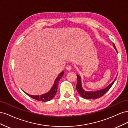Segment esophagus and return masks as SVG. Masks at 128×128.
Instances as JSON below:
<instances>
[{
  "mask_svg": "<svg viewBox=\"0 0 128 128\" xmlns=\"http://www.w3.org/2000/svg\"><path fill=\"white\" fill-rule=\"evenodd\" d=\"M72 69V66L70 64H68L66 66V69L67 70H70Z\"/></svg>",
  "mask_w": 128,
  "mask_h": 128,
  "instance_id": "1",
  "label": "esophagus"
}]
</instances>
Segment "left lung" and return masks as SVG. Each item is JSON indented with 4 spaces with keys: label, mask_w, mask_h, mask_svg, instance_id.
Wrapping results in <instances>:
<instances>
[{
    "label": "left lung",
    "mask_w": 128,
    "mask_h": 128,
    "mask_svg": "<svg viewBox=\"0 0 128 128\" xmlns=\"http://www.w3.org/2000/svg\"><path fill=\"white\" fill-rule=\"evenodd\" d=\"M113 46L117 51V50L116 48L115 44L114 43H113ZM77 84L76 85V90L77 92H78V93L80 94V96H82L83 98H84V99H96L97 98H99L101 97V96H103L108 90H110V88L112 87V86H113V84H114L115 80L116 78L114 80L113 82H112L110 84L109 86H108L107 87H106V88L102 89V90L96 91V92H86V91H84L82 88V86H81V78L80 76H79L78 75H77Z\"/></svg>",
    "instance_id": "obj_1"
}]
</instances>
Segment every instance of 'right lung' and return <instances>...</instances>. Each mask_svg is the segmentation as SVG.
Returning a JSON list of instances; mask_svg holds the SVG:
<instances>
[{"mask_svg":"<svg viewBox=\"0 0 128 128\" xmlns=\"http://www.w3.org/2000/svg\"><path fill=\"white\" fill-rule=\"evenodd\" d=\"M63 75H64V72L62 71L56 78L52 88L51 89V90H50L49 92H48V93H46L45 94L40 95V96H33V95H30L28 94H26V92L25 93L27 95L29 96L30 97L34 99L38 100V101L43 102L50 101V100H51L54 98V96H55L56 94L58 84H59V80L62 77V76H63Z\"/></svg>","mask_w":128,"mask_h":128,"instance_id":"right-lung-1","label":"right lung"}]
</instances>
